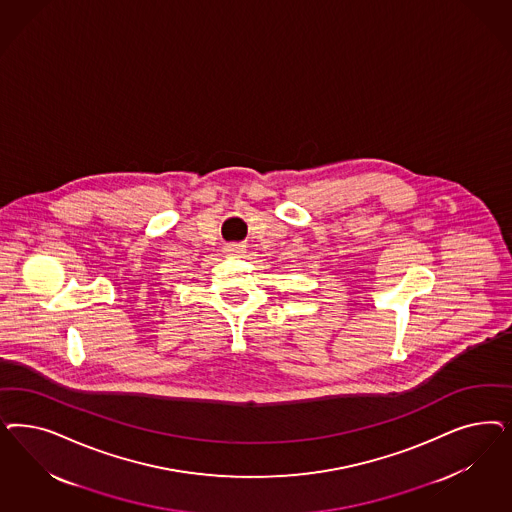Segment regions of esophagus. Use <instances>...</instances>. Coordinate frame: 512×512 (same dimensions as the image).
I'll return each mask as SVG.
<instances>
[{"mask_svg":"<svg viewBox=\"0 0 512 512\" xmlns=\"http://www.w3.org/2000/svg\"><path fill=\"white\" fill-rule=\"evenodd\" d=\"M224 252H226L228 256H243V254L247 252V245H243V243H228V245L224 247Z\"/></svg>","mask_w":512,"mask_h":512,"instance_id":"34e87169","label":"esophagus"}]
</instances>
